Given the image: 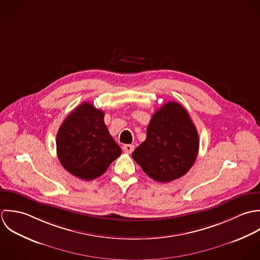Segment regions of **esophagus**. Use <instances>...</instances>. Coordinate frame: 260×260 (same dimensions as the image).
<instances>
[{"mask_svg": "<svg viewBox=\"0 0 260 260\" xmlns=\"http://www.w3.org/2000/svg\"><path fill=\"white\" fill-rule=\"evenodd\" d=\"M122 149H123L124 153H126V154H132L133 151L135 150V146H134V145H124Z\"/></svg>", "mask_w": 260, "mask_h": 260, "instance_id": "obj_1", "label": "esophagus"}]
</instances>
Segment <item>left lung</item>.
<instances>
[{
    "label": "left lung",
    "mask_w": 260,
    "mask_h": 260,
    "mask_svg": "<svg viewBox=\"0 0 260 260\" xmlns=\"http://www.w3.org/2000/svg\"><path fill=\"white\" fill-rule=\"evenodd\" d=\"M199 151V136L187 110L169 102L153 114L147 139L132 154L143 171L156 182L168 183L191 169Z\"/></svg>",
    "instance_id": "obj_1"
}]
</instances>
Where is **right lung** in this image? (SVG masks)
Returning <instances> with one entry per match:
<instances>
[{"instance_id":"1","label":"right lung","mask_w":260,"mask_h":260,"mask_svg":"<svg viewBox=\"0 0 260 260\" xmlns=\"http://www.w3.org/2000/svg\"><path fill=\"white\" fill-rule=\"evenodd\" d=\"M104 112L91 104L78 105L63 121L56 137L57 156L71 175L91 181L121 155L104 121Z\"/></svg>"}]
</instances>
